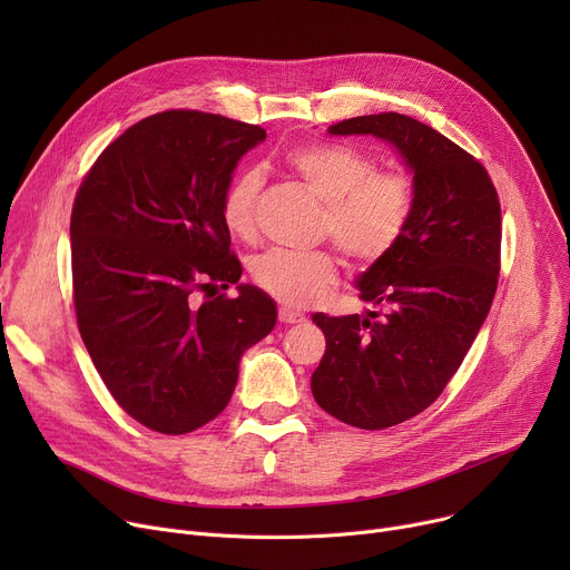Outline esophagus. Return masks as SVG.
I'll return each instance as SVG.
<instances>
[{
	"label": "esophagus",
	"instance_id": "esophagus-1",
	"mask_svg": "<svg viewBox=\"0 0 570 570\" xmlns=\"http://www.w3.org/2000/svg\"><path fill=\"white\" fill-rule=\"evenodd\" d=\"M279 321L282 323H301V321H305V316L301 312L291 309V307H282L279 309Z\"/></svg>",
	"mask_w": 570,
	"mask_h": 570
}]
</instances>
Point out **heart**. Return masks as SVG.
I'll return each instance as SVG.
<instances>
[{
	"label": "heart",
	"instance_id": "1",
	"mask_svg": "<svg viewBox=\"0 0 570 570\" xmlns=\"http://www.w3.org/2000/svg\"><path fill=\"white\" fill-rule=\"evenodd\" d=\"M288 168L325 203L321 233L357 267H370L391 254L402 239L413 187L402 173H376L374 157L346 142H312L286 155ZM263 173L239 170L222 196L224 226L239 239H254ZM254 282L288 307H309L337 279L331 252L269 249L252 261Z\"/></svg>",
	"mask_w": 570,
	"mask_h": 570
}]
</instances>
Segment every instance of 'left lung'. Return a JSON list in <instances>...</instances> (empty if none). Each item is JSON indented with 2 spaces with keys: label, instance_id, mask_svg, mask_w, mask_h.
<instances>
[{
  "label": "left lung",
  "instance_id": "1",
  "mask_svg": "<svg viewBox=\"0 0 570 570\" xmlns=\"http://www.w3.org/2000/svg\"><path fill=\"white\" fill-rule=\"evenodd\" d=\"M327 134L391 142L413 175L402 239L355 282L376 309L312 316L325 335L314 400L346 425L385 430L443 393L485 323L499 282L501 205L483 164L413 117H351Z\"/></svg>",
  "mask_w": 570,
  "mask_h": 570
}]
</instances>
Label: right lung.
<instances>
[{
    "instance_id": "1",
    "label": "right lung",
    "mask_w": 570,
    "mask_h": 570,
    "mask_svg": "<svg viewBox=\"0 0 570 570\" xmlns=\"http://www.w3.org/2000/svg\"><path fill=\"white\" fill-rule=\"evenodd\" d=\"M265 129L200 110L140 119L89 168L71 213L78 331L115 402L161 434L217 417L277 305L238 284L222 196ZM208 301L200 304L197 293Z\"/></svg>"
}]
</instances>
